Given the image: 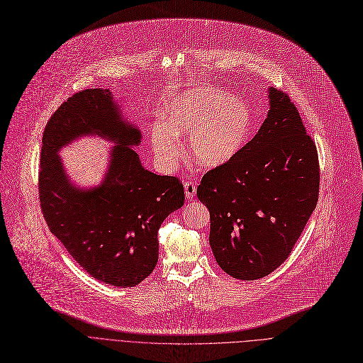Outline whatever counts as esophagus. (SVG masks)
Here are the masks:
<instances>
[{"mask_svg":"<svg viewBox=\"0 0 363 363\" xmlns=\"http://www.w3.org/2000/svg\"><path fill=\"white\" fill-rule=\"evenodd\" d=\"M184 189H185L186 199H193L196 196V191H197V185L194 184V181H186L184 184Z\"/></svg>","mask_w":363,"mask_h":363,"instance_id":"34e87169","label":"esophagus"}]
</instances>
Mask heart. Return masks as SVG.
<instances>
[{"instance_id": "heart-1", "label": "heart", "mask_w": 363, "mask_h": 363, "mask_svg": "<svg viewBox=\"0 0 363 363\" xmlns=\"http://www.w3.org/2000/svg\"><path fill=\"white\" fill-rule=\"evenodd\" d=\"M164 119L166 123L155 125L150 132L155 155L164 164L179 157V135H191L189 150L196 162L206 167L222 166L242 148L252 128L247 104L218 88L178 95L166 108Z\"/></svg>"}]
</instances>
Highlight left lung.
Wrapping results in <instances>:
<instances>
[{"mask_svg":"<svg viewBox=\"0 0 363 363\" xmlns=\"http://www.w3.org/2000/svg\"><path fill=\"white\" fill-rule=\"evenodd\" d=\"M319 160L289 94L269 88L259 132L197 188L211 212L212 252L220 268L253 281L274 272L301 235L319 196Z\"/></svg>","mask_w":363,"mask_h":363,"instance_id":"8db88e82","label":"left lung"}]
</instances>
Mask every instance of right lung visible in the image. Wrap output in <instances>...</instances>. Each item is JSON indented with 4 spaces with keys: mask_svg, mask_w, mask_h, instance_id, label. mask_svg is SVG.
<instances>
[{
    "mask_svg": "<svg viewBox=\"0 0 363 363\" xmlns=\"http://www.w3.org/2000/svg\"><path fill=\"white\" fill-rule=\"evenodd\" d=\"M81 135H99L118 145L101 186L74 187L56 151ZM141 132L122 119L108 89L73 94L50 118L43 135L38 177L41 211L50 231L91 277L116 287H135L156 268L157 233L184 206V185L143 167L132 147Z\"/></svg>",
    "mask_w": 363,
    "mask_h": 363,
    "instance_id": "add662e5",
    "label": "right lung"
}]
</instances>
